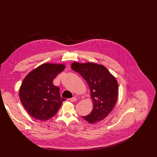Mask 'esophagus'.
<instances>
[{
	"label": "esophagus",
	"mask_w": 157,
	"mask_h": 157,
	"mask_svg": "<svg viewBox=\"0 0 157 157\" xmlns=\"http://www.w3.org/2000/svg\"><path fill=\"white\" fill-rule=\"evenodd\" d=\"M77 98L76 97H73V98H70L69 99V101H71V102H75L76 101H77Z\"/></svg>",
	"instance_id": "obj_1"
}]
</instances>
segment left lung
I'll return each mask as SVG.
<instances>
[{
	"instance_id": "8db88e82",
	"label": "left lung",
	"mask_w": 157,
	"mask_h": 157,
	"mask_svg": "<svg viewBox=\"0 0 157 157\" xmlns=\"http://www.w3.org/2000/svg\"><path fill=\"white\" fill-rule=\"evenodd\" d=\"M71 68L79 73L88 83L93 109L89 115L82 117L90 123L102 121L115 106L118 97V83L104 65L94 63L74 62Z\"/></svg>"
}]
</instances>
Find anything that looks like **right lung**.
<instances>
[{"instance_id": "add662e5", "label": "right lung", "mask_w": 157, "mask_h": 157, "mask_svg": "<svg viewBox=\"0 0 157 157\" xmlns=\"http://www.w3.org/2000/svg\"><path fill=\"white\" fill-rule=\"evenodd\" d=\"M65 68L63 64L44 63L32 70L23 79L19 95L21 104L32 117L46 121L54 116L65 101L53 79Z\"/></svg>"}]
</instances>
